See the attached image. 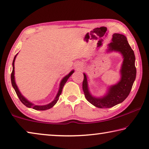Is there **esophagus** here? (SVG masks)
Instances as JSON below:
<instances>
[{
  "label": "esophagus",
  "instance_id": "esophagus-1",
  "mask_svg": "<svg viewBox=\"0 0 149 149\" xmlns=\"http://www.w3.org/2000/svg\"><path fill=\"white\" fill-rule=\"evenodd\" d=\"M82 67V65L81 64H77V65H76V68L77 69H79V68H81Z\"/></svg>",
  "mask_w": 149,
  "mask_h": 149
}]
</instances>
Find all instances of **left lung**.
Segmentation results:
<instances>
[{
    "label": "left lung",
    "mask_w": 149,
    "mask_h": 149,
    "mask_svg": "<svg viewBox=\"0 0 149 149\" xmlns=\"http://www.w3.org/2000/svg\"><path fill=\"white\" fill-rule=\"evenodd\" d=\"M109 51H118L122 54L123 64L121 68V79L117 84L109 88L107 95L102 98H95L88 89L87 75L84 74L83 90L85 97L91 104L99 108H108L122 102L128 97L136 77L135 57L134 52L123 35L114 33L112 42L108 45Z\"/></svg>",
    "instance_id": "8db88e82"
}]
</instances>
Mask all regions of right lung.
Segmentation results:
<instances>
[{
    "label": "right lung",
    "mask_w": 149,
    "mask_h": 149,
    "mask_svg": "<svg viewBox=\"0 0 149 149\" xmlns=\"http://www.w3.org/2000/svg\"><path fill=\"white\" fill-rule=\"evenodd\" d=\"M16 56H17V54L14 56L13 62H12V65H13V69H12V74H11V82H12V87H14L15 91H16V94L17 95V97H18L19 99L20 100V101H21L22 103H23V104L25 106H26V107H28V108H33V109H35V110H48V109H50V108H51L52 107H53V106L55 105V104H56V103L57 102L58 100L59 97H60V95H61V93H62L63 87H64V85H65V83H66L68 79V78L70 76H71L72 74L74 72V70H72V71L70 72L69 74H68L66 76H65L62 79L61 82H60V88H59L58 92L56 97V98H55L53 101L51 102L50 103H49V104H48L47 105H44V106L35 105V104H33V103L28 101V100H27L26 99V98H25L24 96L21 94V93L19 92L18 88H17V85L16 84V82H15V79H14V62H15V59H16Z\"/></svg>",
    "instance_id": "1"
}]
</instances>
